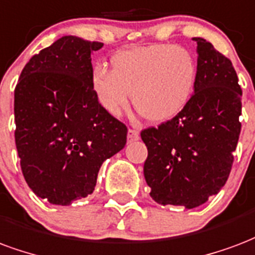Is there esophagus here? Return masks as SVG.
Segmentation results:
<instances>
[{
	"label": "esophagus",
	"mask_w": 255,
	"mask_h": 255,
	"mask_svg": "<svg viewBox=\"0 0 255 255\" xmlns=\"http://www.w3.org/2000/svg\"><path fill=\"white\" fill-rule=\"evenodd\" d=\"M128 142H135V140H139V131L137 129H133V128H129L128 129Z\"/></svg>",
	"instance_id": "esophagus-1"
}]
</instances>
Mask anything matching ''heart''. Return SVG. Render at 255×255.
I'll use <instances>...</instances> for the list:
<instances>
[{
  "instance_id": "b5f03b06",
  "label": "heart",
  "mask_w": 255,
  "mask_h": 255,
  "mask_svg": "<svg viewBox=\"0 0 255 255\" xmlns=\"http://www.w3.org/2000/svg\"><path fill=\"white\" fill-rule=\"evenodd\" d=\"M112 70L97 66L92 74L96 99L118 118L129 105L152 123L169 122L188 107L197 84V62L188 48L150 44L116 52Z\"/></svg>"
}]
</instances>
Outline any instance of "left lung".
<instances>
[{"instance_id": "8db88e82", "label": "left lung", "mask_w": 255, "mask_h": 255, "mask_svg": "<svg viewBox=\"0 0 255 255\" xmlns=\"http://www.w3.org/2000/svg\"><path fill=\"white\" fill-rule=\"evenodd\" d=\"M197 43V84L182 112L140 132L147 147L143 173L150 196L192 209L227 181L241 133L242 89L231 60L203 37Z\"/></svg>"}]
</instances>
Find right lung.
I'll use <instances>...</instances> for the list:
<instances>
[{
	"instance_id": "1",
	"label": "right lung",
	"mask_w": 255,
	"mask_h": 255,
	"mask_svg": "<svg viewBox=\"0 0 255 255\" xmlns=\"http://www.w3.org/2000/svg\"><path fill=\"white\" fill-rule=\"evenodd\" d=\"M104 44L63 36L29 59L14 89L17 152L32 192L70 205L93 193L103 162L124 148L127 127L92 89V52Z\"/></svg>"
}]
</instances>
